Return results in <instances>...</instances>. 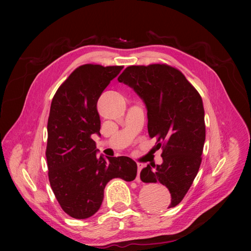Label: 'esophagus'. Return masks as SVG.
Returning <instances> with one entry per match:
<instances>
[{
  "mask_svg": "<svg viewBox=\"0 0 251 251\" xmlns=\"http://www.w3.org/2000/svg\"><path fill=\"white\" fill-rule=\"evenodd\" d=\"M137 168H138V174H137V178H136V181L140 182V181H141V180H140V172H141V170L144 168V164H143L142 162H138V163H137Z\"/></svg>",
  "mask_w": 251,
  "mask_h": 251,
  "instance_id": "34e87169",
  "label": "esophagus"
}]
</instances>
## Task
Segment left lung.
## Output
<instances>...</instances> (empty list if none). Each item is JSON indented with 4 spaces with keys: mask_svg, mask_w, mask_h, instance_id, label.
Masks as SVG:
<instances>
[{
    "mask_svg": "<svg viewBox=\"0 0 251 251\" xmlns=\"http://www.w3.org/2000/svg\"><path fill=\"white\" fill-rule=\"evenodd\" d=\"M118 81L142 98L148 109L150 137L157 139V149L162 147V164L150 163L141 171L140 179L168 187L171 200L166 207H175L192 186L202 161V98L183 73L166 64L126 67Z\"/></svg>",
    "mask_w": 251,
    "mask_h": 251,
    "instance_id": "left-lung-1",
    "label": "left lung"
}]
</instances>
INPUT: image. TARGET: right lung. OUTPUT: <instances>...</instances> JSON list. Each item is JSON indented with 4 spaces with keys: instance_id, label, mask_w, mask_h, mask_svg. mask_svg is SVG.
Wrapping results in <instances>:
<instances>
[{
    "instance_id": "add662e5",
    "label": "right lung",
    "mask_w": 251,
    "mask_h": 251,
    "mask_svg": "<svg viewBox=\"0 0 251 251\" xmlns=\"http://www.w3.org/2000/svg\"><path fill=\"white\" fill-rule=\"evenodd\" d=\"M124 66L86 64L76 68L53 96L48 118L46 158L49 182L60 207L74 219L100 209L113 178L133 181L137 164L120 156H96L93 134L100 135L97 100Z\"/></svg>"
}]
</instances>
